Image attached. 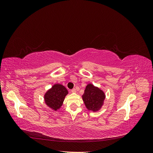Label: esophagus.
Segmentation results:
<instances>
[{"instance_id":"1","label":"esophagus","mask_w":153,"mask_h":153,"mask_svg":"<svg viewBox=\"0 0 153 153\" xmlns=\"http://www.w3.org/2000/svg\"><path fill=\"white\" fill-rule=\"evenodd\" d=\"M71 92H76V89H73L71 90Z\"/></svg>"}]
</instances>
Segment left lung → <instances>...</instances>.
<instances>
[{"label": "left lung", "instance_id": "left-lung-1", "mask_svg": "<svg viewBox=\"0 0 153 153\" xmlns=\"http://www.w3.org/2000/svg\"><path fill=\"white\" fill-rule=\"evenodd\" d=\"M105 98V94L102 90L92 84H88L82 95V99L86 108L93 112L98 111L102 105Z\"/></svg>", "mask_w": 153, "mask_h": 153}]
</instances>
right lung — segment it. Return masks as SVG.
<instances>
[{"mask_svg": "<svg viewBox=\"0 0 153 153\" xmlns=\"http://www.w3.org/2000/svg\"><path fill=\"white\" fill-rule=\"evenodd\" d=\"M68 94V91L65 87L61 84H55L45 93V103L50 108L56 111L61 108Z\"/></svg>", "mask_w": 153, "mask_h": 153, "instance_id": "obj_1", "label": "right lung"}]
</instances>
